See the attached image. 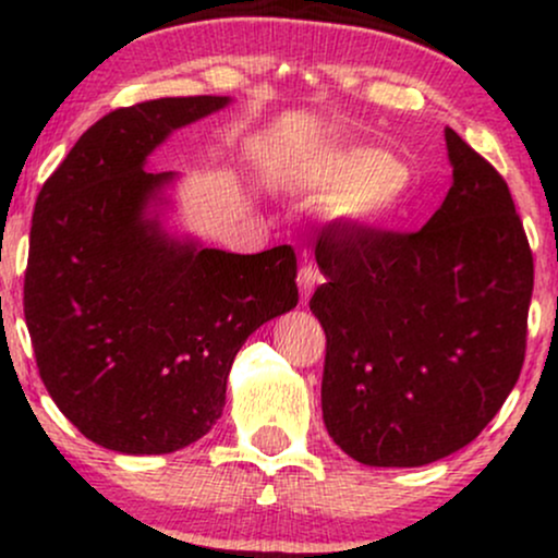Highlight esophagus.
<instances>
[{"instance_id":"obj_1","label":"esophagus","mask_w":558,"mask_h":558,"mask_svg":"<svg viewBox=\"0 0 558 558\" xmlns=\"http://www.w3.org/2000/svg\"><path fill=\"white\" fill-rule=\"evenodd\" d=\"M296 283H299V293H301V304H306V301H310V296H312V291H315V286L319 283L317 267L315 265H301Z\"/></svg>"}]
</instances>
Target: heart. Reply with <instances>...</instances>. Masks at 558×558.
I'll return each instance as SVG.
<instances>
[{
  "label": "heart",
  "instance_id": "obj_1",
  "mask_svg": "<svg viewBox=\"0 0 558 558\" xmlns=\"http://www.w3.org/2000/svg\"><path fill=\"white\" fill-rule=\"evenodd\" d=\"M312 185L351 226H380L409 198V175L388 151L341 146L317 162Z\"/></svg>",
  "mask_w": 558,
  "mask_h": 558
}]
</instances>
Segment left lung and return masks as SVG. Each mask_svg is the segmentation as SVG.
Instances as JSON below:
<instances>
[{
  "mask_svg": "<svg viewBox=\"0 0 558 558\" xmlns=\"http://www.w3.org/2000/svg\"><path fill=\"white\" fill-rule=\"evenodd\" d=\"M453 183L417 233L325 228L323 420L367 466H422L483 433L524 362L533 252L509 185L446 128Z\"/></svg>",
  "mask_w": 558,
  "mask_h": 558,
  "instance_id": "1",
  "label": "left lung"
}]
</instances>
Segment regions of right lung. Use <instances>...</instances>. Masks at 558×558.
<instances>
[{
  "label": "right lung",
  "instance_id": "add662e5",
  "mask_svg": "<svg viewBox=\"0 0 558 558\" xmlns=\"http://www.w3.org/2000/svg\"><path fill=\"white\" fill-rule=\"evenodd\" d=\"M230 96L105 114L36 198L23 312L44 386L94 444L172 453L213 430L235 354L296 306V254H230L162 228L175 172L146 159Z\"/></svg>",
  "mask_w": 558,
  "mask_h": 558
}]
</instances>
